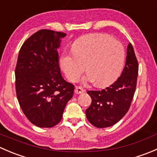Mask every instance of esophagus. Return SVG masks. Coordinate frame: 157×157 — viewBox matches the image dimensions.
<instances>
[{"label":"esophagus","instance_id":"1","mask_svg":"<svg viewBox=\"0 0 157 157\" xmlns=\"http://www.w3.org/2000/svg\"><path fill=\"white\" fill-rule=\"evenodd\" d=\"M84 91L85 90L82 87H80V86H76L75 90H74L76 94H81V93H84Z\"/></svg>","mask_w":157,"mask_h":157}]
</instances>
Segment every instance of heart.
Listing matches in <instances>:
<instances>
[{
	"mask_svg": "<svg viewBox=\"0 0 157 157\" xmlns=\"http://www.w3.org/2000/svg\"><path fill=\"white\" fill-rule=\"evenodd\" d=\"M124 63V50L119 41L106 34H91L77 39L73 50L65 51L60 60L61 69L70 81L75 82L86 70L83 83L95 81L106 86L119 76Z\"/></svg>",
	"mask_w": 157,
	"mask_h": 157,
	"instance_id": "1",
	"label": "heart"
}]
</instances>
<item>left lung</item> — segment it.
Here are the masks:
<instances>
[{"label":"left lung","mask_w":157,"mask_h":157,"mask_svg":"<svg viewBox=\"0 0 157 157\" xmlns=\"http://www.w3.org/2000/svg\"><path fill=\"white\" fill-rule=\"evenodd\" d=\"M138 62L131 43L127 48L125 66L118 80L102 90H90L91 105L86 110L88 121L95 127L114 125L127 113L137 86Z\"/></svg>","instance_id":"left-lung-1"}]
</instances>
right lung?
<instances>
[{"label":"right lung","instance_id":"1","mask_svg":"<svg viewBox=\"0 0 157 157\" xmlns=\"http://www.w3.org/2000/svg\"><path fill=\"white\" fill-rule=\"evenodd\" d=\"M66 34L36 32L23 44L15 69L16 93L23 113L39 128H52L62 118L74 86L64 80L58 48Z\"/></svg>","mask_w":157,"mask_h":157}]
</instances>
